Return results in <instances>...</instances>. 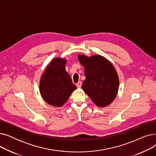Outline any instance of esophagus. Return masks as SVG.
Masks as SVG:
<instances>
[{
	"label": "esophagus",
	"mask_w": 156,
	"mask_h": 156,
	"mask_svg": "<svg viewBox=\"0 0 156 156\" xmlns=\"http://www.w3.org/2000/svg\"><path fill=\"white\" fill-rule=\"evenodd\" d=\"M81 85H82V83H81V81H79V82H78L77 83H76V87H78V88H80L81 87Z\"/></svg>",
	"instance_id": "esophagus-1"
}]
</instances>
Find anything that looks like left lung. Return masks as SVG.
I'll list each match as a JSON object with an SVG mask.
<instances>
[{
  "mask_svg": "<svg viewBox=\"0 0 156 156\" xmlns=\"http://www.w3.org/2000/svg\"><path fill=\"white\" fill-rule=\"evenodd\" d=\"M78 58L84 66L86 78L81 86L84 92L98 107L110 104L119 88L118 76L112 64L99 55L88 57L79 54Z\"/></svg>",
  "mask_w": 156,
  "mask_h": 156,
  "instance_id": "left-lung-1",
  "label": "left lung"
}]
</instances>
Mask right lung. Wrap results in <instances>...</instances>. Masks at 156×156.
<instances>
[{"label": "right lung", "instance_id": "obj_1", "mask_svg": "<svg viewBox=\"0 0 156 156\" xmlns=\"http://www.w3.org/2000/svg\"><path fill=\"white\" fill-rule=\"evenodd\" d=\"M66 60L55 58L49 64L40 80V91L44 101L54 107H61L76 89L65 69Z\"/></svg>", "mask_w": 156, "mask_h": 156}]
</instances>
